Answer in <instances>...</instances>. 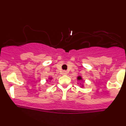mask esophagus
<instances>
[{
  "label": "esophagus",
  "mask_w": 126,
  "mask_h": 126,
  "mask_svg": "<svg viewBox=\"0 0 126 126\" xmlns=\"http://www.w3.org/2000/svg\"><path fill=\"white\" fill-rule=\"evenodd\" d=\"M62 74H63V75H67V72L65 71V70H63V71L62 72Z\"/></svg>",
  "instance_id": "esophagus-1"
}]
</instances>
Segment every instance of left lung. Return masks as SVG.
Listing matches in <instances>:
<instances>
[{
    "instance_id": "left-lung-1",
    "label": "left lung",
    "mask_w": 126,
    "mask_h": 126,
    "mask_svg": "<svg viewBox=\"0 0 126 126\" xmlns=\"http://www.w3.org/2000/svg\"><path fill=\"white\" fill-rule=\"evenodd\" d=\"M77 79H78V80H82V79L81 76H78Z\"/></svg>"
}]
</instances>
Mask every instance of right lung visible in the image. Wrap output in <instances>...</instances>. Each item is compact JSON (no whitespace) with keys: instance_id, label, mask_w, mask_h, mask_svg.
<instances>
[{"instance_id":"obj_1","label":"right lung","mask_w":126,"mask_h":126,"mask_svg":"<svg viewBox=\"0 0 126 126\" xmlns=\"http://www.w3.org/2000/svg\"><path fill=\"white\" fill-rule=\"evenodd\" d=\"M50 79H51V78H50Z\"/></svg>"}]
</instances>
